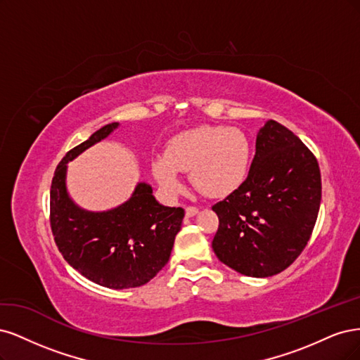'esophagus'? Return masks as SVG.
Masks as SVG:
<instances>
[{"mask_svg": "<svg viewBox=\"0 0 360 360\" xmlns=\"http://www.w3.org/2000/svg\"><path fill=\"white\" fill-rule=\"evenodd\" d=\"M197 212H199V210L195 206H185V215L187 217H194Z\"/></svg>", "mask_w": 360, "mask_h": 360, "instance_id": "34e87169", "label": "esophagus"}]
</instances>
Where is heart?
Masks as SVG:
<instances>
[{"mask_svg": "<svg viewBox=\"0 0 360 360\" xmlns=\"http://www.w3.org/2000/svg\"><path fill=\"white\" fill-rule=\"evenodd\" d=\"M251 145L247 134L223 125H202L172 137L166 155L153 158V173L169 193L182 188L181 172L207 197H227L247 179Z\"/></svg>", "mask_w": 360, "mask_h": 360, "instance_id": "heart-1", "label": "heart"}]
</instances>
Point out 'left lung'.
Returning <instances> with one entry per match:
<instances>
[{"instance_id":"8db88e82","label":"left lung","mask_w":360,"mask_h":360,"mask_svg":"<svg viewBox=\"0 0 360 360\" xmlns=\"http://www.w3.org/2000/svg\"><path fill=\"white\" fill-rule=\"evenodd\" d=\"M321 200L317 158L284 125L266 121L247 179L212 206L219 224L212 248L236 272L266 278L304 251Z\"/></svg>"}]
</instances>
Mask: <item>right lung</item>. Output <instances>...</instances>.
I'll return each instance as SVG.
<instances>
[{"label":"right lung","instance_id":"right-lung-1","mask_svg":"<svg viewBox=\"0 0 360 360\" xmlns=\"http://www.w3.org/2000/svg\"><path fill=\"white\" fill-rule=\"evenodd\" d=\"M120 124L101 127L68 150L51 185V229L65 262L89 281L115 290L141 287L165 268L184 210L160 205L153 188L141 182L130 200L106 212L76 206L65 190L67 163L108 137Z\"/></svg>","mask_w":360,"mask_h":360}]
</instances>
